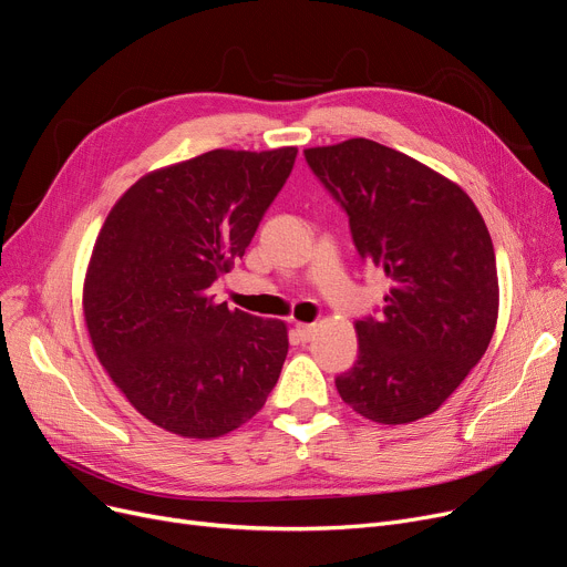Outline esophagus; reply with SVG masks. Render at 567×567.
<instances>
[{
	"label": "esophagus",
	"mask_w": 567,
	"mask_h": 567,
	"mask_svg": "<svg viewBox=\"0 0 567 567\" xmlns=\"http://www.w3.org/2000/svg\"><path fill=\"white\" fill-rule=\"evenodd\" d=\"M315 331H317V327H315V324L297 322V336H299L303 342H310V340L315 338Z\"/></svg>",
	"instance_id": "esophagus-1"
}]
</instances>
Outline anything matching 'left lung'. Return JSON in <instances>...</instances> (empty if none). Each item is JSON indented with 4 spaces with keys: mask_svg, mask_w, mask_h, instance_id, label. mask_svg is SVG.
Returning <instances> with one entry per match:
<instances>
[{
    "mask_svg": "<svg viewBox=\"0 0 567 567\" xmlns=\"http://www.w3.org/2000/svg\"><path fill=\"white\" fill-rule=\"evenodd\" d=\"M350 217L357 252L389 278L380 317L357 319L359 357L340 399L378 424L435 412L484 357L498 270L484 219L456 183L368 138L303 151Z\"/></svg>",
    "mask_w": 567,
    "mask_h": 567,
    "instance_id": "8db88e82",
    "label": "left lung"
}]
</instances>
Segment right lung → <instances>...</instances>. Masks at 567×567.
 Segmentation results:
<instances>
[{"label": "right lung", "mask_w": 567, "mask_h": 567, "mask_svg": "<svg viewBox=\"0 0 567 567\" xmlns=\"http://www.w3.org/2000/svg\"><path fill=\"white\" fill-rule=\"evenodd\" d=\"M297 147L210 151L138 178L111 208L83 285L85 327L115 386L155 426L210 440L264 408L287 324L215 303Z\"/></svg>", "instance_id": "obj_1"}]
</instances>
